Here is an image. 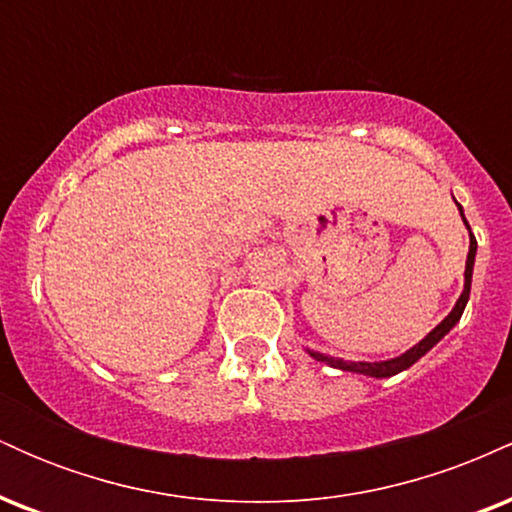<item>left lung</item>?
I'll list each match as a JSON object with an SVG mask.
<instances>
[{
    "mask_svg": "<svg viewBox=\"0 0 512 512\" xmlns=\"http://www.w3.org/2000/svg\"><path fill=\"white\" fill-rule=\"evenodd\" d=\"M455 204H457V202H455ZM457 209H460V216H462L464 226H467V231H469V255H467V264H464V289H462V293H460V298H457L455 308L450 310V315L445 317V320L440 322V325L433 327V330L428 332L426 337L421 339L419 344L411 346V349L404 351L402 356L390 358V361H375V363H368V361H344V358H334V356L320 354V351H310V349H308V354L313 356L315 361L327 363V366L339 368V370H349V373L370 375V378H392V375L402 373V370H407L409 366H414V363L419 361L421 356H426L428 351H431L433 346H436V344L440 342V339H443L445 334H448V332L452 330V327H455L457 322H460V317H462V313H464V305H467V301H469V289H472L474 257H477V238L472 236V228H469L467 219H464L460 204H457Z\"/></svg>",
    "mask_w": 512,
    "mask_h": 512,
    "instance_id": "8db88e82",
    "label": "left lung"
}]
</instances>
